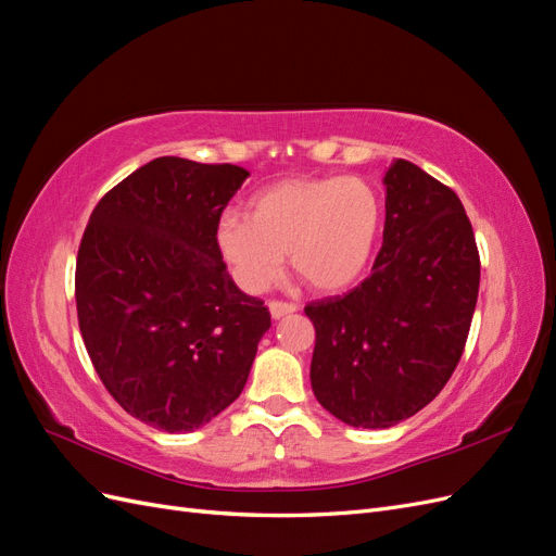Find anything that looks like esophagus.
<instances>
[{
    "mask_svg": "<svg viewBox=\"0 0 556 556\" xmlns=\"http://www.w3.org/2000/svg\"><path fill=\"white\" fill-rule=\"evenodd\" d=\"M268 311H271L274 319H280L285 315H292L296 311V306L294 304H285V301H271V304H268Z\"/></svg>",
    "mask_w": 556,
    "mask_h": 556,
    "instance_id": "34e87169",
    "label": "esophagus"
}]
</instances>
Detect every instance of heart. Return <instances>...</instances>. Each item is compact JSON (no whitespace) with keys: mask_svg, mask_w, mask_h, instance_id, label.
Listing matches in <instances>:
<instances>
[{"mask_svg":"<svg viewBox=\"0 0 556 556\" xmlns=\"http://www.w3.org/2000/svg\"><path fill=\"white\" fill-rule=\"evenodd\" d=\"M382 201L364 178H285L250 199L248 217L225 213L215 245L248 292H262L290 252L294 274L319 294L364 278L382 231Z\"/></svg>","mask_w":556,"mask_h":556,"instance_id":"obj_1","label":"heart"}]
</instances>
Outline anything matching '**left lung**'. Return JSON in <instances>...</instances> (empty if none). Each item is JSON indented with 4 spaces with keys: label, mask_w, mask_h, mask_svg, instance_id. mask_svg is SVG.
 <instances>
[{
    "label": "left lung",
    "mask_w": 556,
    "mask_h": 556,
    "mask_svg": "<svg viewBox=\"0 0 556 556\" xmlns=\"http://www.w3.org/2000/svg\"><path fill=\"white\" fill-rule=\"evenodd\" d=\"M382 250L359 288L306 306L315 399L357 429L422 410L457 368L480 288L476 237L459 197L413 162L382 176Z\"/></svg>",
    "instance_id": "obj_1"
}]
</instances>
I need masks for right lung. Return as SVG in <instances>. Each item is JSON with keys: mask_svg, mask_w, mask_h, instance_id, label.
<instances>
[{"mask_svg": "<svg viewBox=\"0 0 556 556\" xmlns=\"http://www.w3.org/2000/svg\"><path fill=\"white\" fill-rule=\"evenodd\" d=\"M250 174L157 157L99 201L76 262L83 341L111 396L169 433L243 392L271 315L233 285L215 225Z\"/></svg>", "mask_w": 556, "mask_h": 556, "instance_id": "add662e5", "label": "right lung"}]
</instances>
